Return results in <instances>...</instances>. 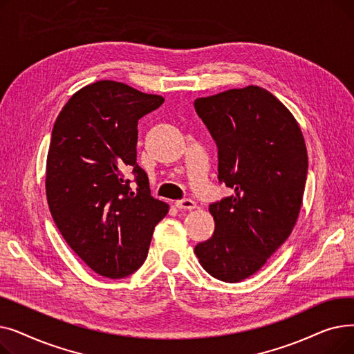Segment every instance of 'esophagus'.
Instances as JSON below:
<instances>
[{"mask_svg": "<svg viewBox=\"0 0 354 354\" xmlns=\"http://www.w3.org/2000/svg\"><path fill=\"white\" fill-rule=\"evenodd\" d=\"M175 205H176L178 209H188V211H191V209H195V208H196V202L187 198V199L176 201Z\"/></svg>", "mask_w": 354, "mask_h": 354, "instance_id": "obj_1", "label": "esophagus"}]
</instances>
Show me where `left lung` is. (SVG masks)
Segmentation results:
<instances>
[{"mask_svg":"<svg viewBox=\"0 0 354 354\" xmlns=\"http://www.w3.org/2000/svg\"><path fill=\"white\" fill-rule=\"evenodd\" d=\"M194 104L218 146V179L234 191L209 205L215 231L195 254L216 280L239 283L295 225L308 169L306 142L291 111L263 87L231 88Z\"/></svg>","mask_w":354,"mask_h":354,"instance_id":"8db88e82","label":"left lung"}]
</instances>
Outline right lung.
Returning <instances> with one entry per match:
<instances>
[{"mask_svg":"<svg viewBox=\"0 0 354 354\" xmlns=\"http://www.w3.org/2000/svg\"><path fill=\"white\" fill-rule=\"evenodd\" d=\"M163 102L100 80L74 93L55 119L46 166L48 208L70 248L99 275L116 280L135 272L169 211L151 195L136 162L138 120ZM126 170L136 175V193Z\"/></svg>","mask_w":354,"mask_h":354,"instance_id":"right-lung-1","label":"right lung"}]
</instances>
